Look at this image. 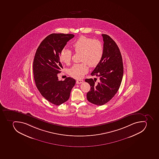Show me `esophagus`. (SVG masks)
Here are the masks:
<instances>
[{
	"mask_svg": "<svg viewBox=\"0 0 159 159\" xmlns=\"http://www.w3.org/2000/svg\"><path fill=\"white\" fill-rule=\"evenodd\" d=\"M84 82V80H76V83L77 84H81V83H83Z\"/></svg>",
	"mask_w": 159,
	"mask_h": 159,
	"instance_id": "1",
	"label": "esophagus"
}]
</instances>
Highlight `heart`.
<instances>
[{
  "mask_svg": "<svg viewBox=\"0 0 159 159\" xmlns=\"http://www.w3.org/2000/svg\"><path fill=\"white\" fill-rule=\"evenodd\" d=\"M71 46L75 52H80V61L83 62L72 66L70 75L75 79H80L88 71V64L93 67L101 61L104 53L103 44L99 40L82 36L72 42ZM71 56L72 52L67 48L62 50L60 53L61 60L66 64L70 62Z\"/></svg>",
  "mask_w": 159,
  "mask_h": 159,
  "instance_id": "1",
  "label": "heart"
}]
</instances>
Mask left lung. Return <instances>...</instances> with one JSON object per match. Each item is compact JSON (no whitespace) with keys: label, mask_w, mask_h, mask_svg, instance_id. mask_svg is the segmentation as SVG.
Returning a JSON list of instances; mask_svg holds the SVG:
<instances>
[{"label":"left lung","mask_w":159,"mask_h":159,"mask_svg":"<svg viewBox=\"0 0 159 159\" xmlns=\"http://www.w3.org/2000/svg\"><path fill=\"white\" fill-rule=\"evenodd\" d=\"M104 53L101 61L91 73L100 78L98 83L93 79H85L91 86L87 94L88 100L97 105L107 103L115 96L123 78V65L120 50L109 36L102 34Z\"/></svg>","instance_id":"1"}]
</instances>
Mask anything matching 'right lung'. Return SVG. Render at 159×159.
I'll use <instances>...</instances> for the list:
<instances>
[{
  "mask_svg": "<svg viewBox=\"0 0 159 159\" xmlns=\"http://www.w3.org/2000/svg\"><path fill=\"white\" fill-rule=\"evenodd\" d=\"M73 34H51L42 41L37 48L33 61L35 84L42 96L55 105L68 100L75 84L72 78L59 80L57 74L63 68L60 53Z\"/></svg>",
  "mask_w": 159,
  "mask_h": 159,
  "instance_id": "add662e5",
  "label": "right lung"
}]
</instances>
